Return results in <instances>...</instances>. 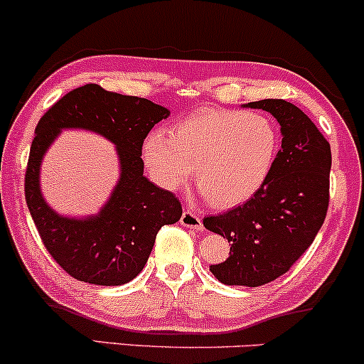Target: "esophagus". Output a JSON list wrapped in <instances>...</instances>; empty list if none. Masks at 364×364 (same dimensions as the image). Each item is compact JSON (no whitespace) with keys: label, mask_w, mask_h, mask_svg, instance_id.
<instances>
[{"label":"esophagus","mask_w":364,"mask_h":364,"mask_svg":"<svg viewBox=\"0 0 364 364\" xmlns=\"http://www.w3.org/2000/svg\"><path fill=\"white\" fill-rule=\"evenodd\" d=\"M181 225L186 226V228H190V230H197V231L203 230L202 218L197 213H195V210H191V209L185 210V213H183V215H181Z\"/></svg>","instance_id":"esophagus-1"}]
</instances>
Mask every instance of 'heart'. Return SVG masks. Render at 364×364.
Returning a JSON list of instances; mask_svg holds the SVG:
<instances>
[{
	"instance_id": "obj_1",
	"label": "heart",
	"mask_w": 364,
	"mask_h": 364,
	"mask_svg": "<svg viewBox=\"0 0 364 364\" xmlns=\"http://www.w3.org/2000/svg\"><path fill=\"white\" fill-rule=\"evenodd\" d=\"M278 131L264 115L203 109L143 141V162L164 190H178L193 174L215 207H233L254 197L271 174Z\"/></svg>"
}]
</instances>
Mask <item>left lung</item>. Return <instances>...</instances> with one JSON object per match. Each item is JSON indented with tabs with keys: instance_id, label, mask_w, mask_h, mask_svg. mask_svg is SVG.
<instances>
[{
	"instance_id": "1",
	"label": "left lung",
	"mask_w": 364,
	"mask_h": 364,
	"mask_svg": "<svg viewBox=\"0 0 364 364\" xmlns=\"http://www.w3.org/2000/svg\"><path fill=\"white\" fill-rule=\"evenodd\" d=\"M250 109L269 112L282 127L271 174L243 205L209 215L203 226L230 242V255L210 271L225 285L261 287L285 274L309 249L330 200V143L294 103L267 98Z\"/></svg>"
}]
</instances>
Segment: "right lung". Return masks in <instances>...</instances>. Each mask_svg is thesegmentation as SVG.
<instances>
[{"instance_id":"obj_1","label":"right lung","mask_w":364,"mask_h":364,"mask_svg":"<svg viewBox=\"0 0 364 364\" xmlns=\"http://www.w3.org/2000/svg\"><path fill=\"white\" fill-rule=\"evenodd\" d=\"M166 117L169 110L150 100L85 85L69 91L39 119L26 169V202L46 250L72 278L103 287L131 282L149 261L159 230L181 218V202L173 191L143 176V141ZM62 129L93 130L118 150L122 178L97 216H60L41 195V161Z\"/></svg>"}]
</instances>
